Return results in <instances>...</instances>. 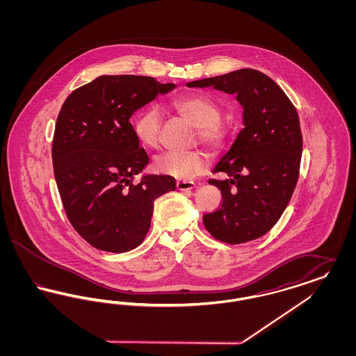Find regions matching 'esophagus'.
<instances>
[{
  "label": "esophagus",
  "instance_id": "esophagus-1",
  "mask_svg": "<svg viewBox=\"0 0 356 356\" xmlns=\"http://www.w3.org/2000/svg\"><path fill=\"white\" fill-rule=\"evenodd\" d=\"M176 186H177V189H180V191H189V189L195 188V183L191 181V180H179Z\"/></svg>",
  "mask_w": 356,
  "mask_h": 356
}]
</instances>
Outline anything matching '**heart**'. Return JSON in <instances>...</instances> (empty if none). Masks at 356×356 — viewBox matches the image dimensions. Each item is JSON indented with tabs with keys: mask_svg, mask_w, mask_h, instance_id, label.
<instances>
[{
	"mask_svg": "<svg viewBox=\"0 0 356 356\" xmlns=\"http://www.w3.org/2000/svg\"><path fill=\"white\" fill-rule=\"evenodd\" d=\"M170 108L196 125L195 141L205 147L218 148L225 138V127L220 121L221 109L213 99L191 93L175 97ZM161 115L156 105L143 108L134 120V134L137 141L147 149H156L160 145ZM209 157L204 151L188 153H163L153 161V170L176 179H192L207 170Z\"/></svg>",
	"mask_w": 356,
	"mask_h": 356,
	"instance_id": "1",
	"label": "heart"
}]
</instances>
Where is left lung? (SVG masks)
<instances>
[{
  "label": "left lung",
  "mask_w": 356,
  "mask_h": 356,
  "mask_svg": "<svg viewBox=\"0 0 356 356\" xmlns=\"http://www.w3.org/2000/svg\"><path fill=\"white\" fill-rule=\"evenodd\" d=\"M188 86L235 93L244 108V128L213 168L225 179H209L221 191V203L205 213L209 235L243 244L266 235L280 219L299 179L303 136L295 105L283 89L256 69L188 83Z\"/></svg>",
  "instance_id": "1"
}]
</instances>
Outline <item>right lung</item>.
<instances>
[{"label":"right lung","instance_id":"obj_1","mask_svg":"<svg viewBox=\"0 0 356 356\" xmlns=\"http://www.w3.org/2000/svg\"><path fill=\"white\" fill-rule=\"evenodd\" d=\"M173 88L147 76H100L61 106L51 144L56 183L72 227L97 250L119 254L140 245L153 202L176 189L167 175L135 183L149 157L129 122L137 109Z\"/></svg>","mask_w":356,"mask_h":356}]
</instances>
